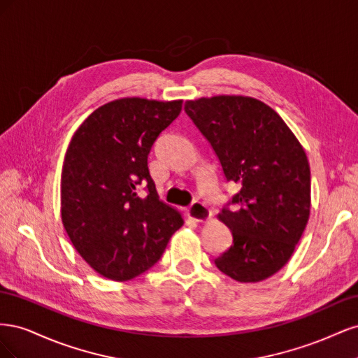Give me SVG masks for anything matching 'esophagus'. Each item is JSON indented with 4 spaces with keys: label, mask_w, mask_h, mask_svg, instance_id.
I'll list each match as a JSON object with an SVG mask.
<instances>
[{
    "label": "esophagus",
    "mask_w": 358,
    "mask_h": 358,
    "mask_svg": "<svg viewBox=\"0 0 358 358\" xmlns=\"http://www.w3.org/2000/svg\"><path fill=\"white\" fill-rule=\"evenodd\" d=\"M187 213H188V216H189L191 220L197 221V222L208 221L210 216H212L210 209L204 203H201V201H194L189 206V208L187 209Z\"/></svg>",
    "instance_id": "1"
}]
</instances>
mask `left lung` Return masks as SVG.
Masks as SVG:
<instances>
[{"mask_svg": "<svg viewBox=\"0 0 358 358\" xmlns=\"http://www.w3.org/2000/svg\"><path fill=\"white\" fill-rule=\"evenodd\" d=\"M185 112L212 146L225 180L241 185L220 213L233 243L215 266L239 282L267 279L287 264L309 220L305 150L282 117L251 96L187 101Z\"/></svg>", "mask_w": 358, "mask_h": 358, "instance_id": "8db88e82", "label": "left lung"}]
</instances>
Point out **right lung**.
<instances>
[{
	"label": "right lung",
	"instance_id": "obj_1",
	"mask_svg": "<svg viewBox=\"0 0 358 358\" xmlns=\"http://www.w3.org/2000/svg\"><path fill=\"white\" fill-rule=\"evenodd\" d=\"M180 110V100L121 99L92 112L71 138L61 176L62 224L76 251L104 278L146 272L183 224L158 200L148 169L152 145Z\"/></svg>",
	"mask_w": 358,
	"mask_h": 358
}]
</instances>
